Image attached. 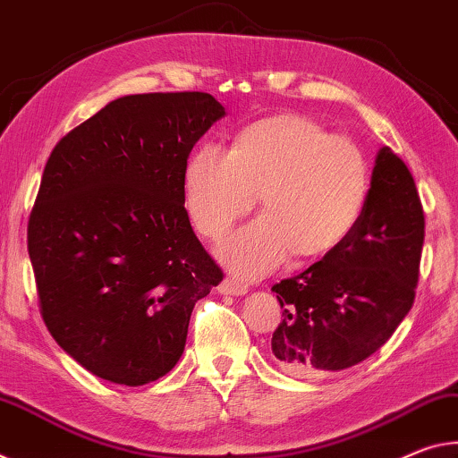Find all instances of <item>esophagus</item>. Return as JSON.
<instances>
[{
  "label": "esophagus",
  "mask_w": 458,
  "mask_h": 458,
  "mask_svg": "<svg viewBox=\"0 0 458 458\" xmlns=\"http://www.w3.org/2000/svg\"><path fill=\"white\" fill-rule=\"evenodd\" d=\"M221 294H233V296H243L247 294V284L237 278H225L219 286Z\"/></svg>",
  "instance_id": "34e87169"
}]
</instances>
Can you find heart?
<instances>
[{"instance_id":"heart-1","label":"heart","mask_w":458,"mask_h":458,"mask_svg":"<svg viewBox=\"0 0 458 458\" xmlns=\"http://www.w3.org/2000/svg\"><path fill=\"white\" fill-rule=\"evenodd\" d=\"M258 194L266 213L221 247L227 266L251 278L292 253L318 259L344 243L365 205L367 162L353 141L300 114L259 119L237 133L229 152L207 144L189 160L186 211L211 242L251 211Z\"/></svg>"}]
</instances>
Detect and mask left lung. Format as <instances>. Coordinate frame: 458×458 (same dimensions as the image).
<instances>
[{"label":"left lung","instance_id":"1","mask_svg":"<svg viewBox=\"0 0 458 458\" xmlns=\"http://www.w3.org/2000/svg\"><path fill=\"white\" fill-rule=\"evenodd\" d=\"M422 245L414 176L386 146L344 243L272 288L284 317L272 336L276 363L304 377L347 369L376 353L414 304Z\"/></svg>","mask_w":458,"mask_h":458}]
</instances>
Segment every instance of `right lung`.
<instances>
[{"label":"right lung","mask_w":458,"mask_h":458,"mask_svg":"<svg viewBox=\"0 0 458 458\" xmlns=\"http://www.w3.org/2000/svg\"><path fill=\"white\" fill-rule=\"evenodd\" d=\"M223 115L200 91L127 95L52 149L28 253L44 325L97 377L166 376L194 304L223 280L184 208L186 160Z\"/></svg>","instance_id":"1"}]
</instances>
